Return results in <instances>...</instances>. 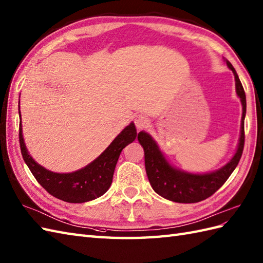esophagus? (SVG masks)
<instances>
[{
	"instance_id": "1",
	"label": "esophagus",
	"mask_w": 263,
	"mask_h": 263,
	"mask_svg": "<svg viewBox=\"0 0 263 263\" xmlns=\"http://www.w3.org/2000/svg\"><path fill=\"white\" fill-rule=\"evenodd\" d=\"M134 124H136L137 129L142 130L149 125V119L144 114H138L137 117L134 118Z\"/></svg>"
}]
</instances>
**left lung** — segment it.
<instances>
[{
  "mask_svg": "<svg viewBox=\"0 0 263 263\" xmlns=\"http://www.w3.org/2000/svg\"><path fill=\"white\" fill-rule=\"evenodd\" d=\"M229 68L233 71L235 78L236 94L242 103L241 134L239 144L233 158L221 169L207 174H191L182 172L170 164L159 146L150 134L141 131L138 134V140L144 150L145 172L151 187L163 198L176 201V203H197L212 196L217 189L221 188L228 180L231 174L234 172L239 163L244 148V118L247 113L246 93L240 78L234 67L227 60Z\"/></svg>",
  "mask_w": 263,
  "mask_h": 263,
  "instance_id": "left-lung-1",
  "label": "left lung"
}]
</instances>
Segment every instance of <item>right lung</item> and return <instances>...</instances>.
I'll use <instances>...</instances> for the list:
<instances>
[{
    "label": "right lung",
    "mask_w": 263,
    "mask_h": 263,
    "mask_svg": "<svg viewBox=\"0 0 263 263\" xmlns=\"http://www.w3.org/2000/svg\"><path fill=\"white\" fill-rule=\"evenodd\" d=\"M136 138L137 129L132 122L124 127V130L113 140L112 143L103 151V154L86 167L74 173L58 174L44 168L32 159L24 144L21 121L19 129L21 154L30 172L49 194L67 203H85V201L99 198L103 194H105L112 184L114 169L121 151L127 144L133 142Z\"/></svg>",
    "instance_id": "1"
}]
</instances>
